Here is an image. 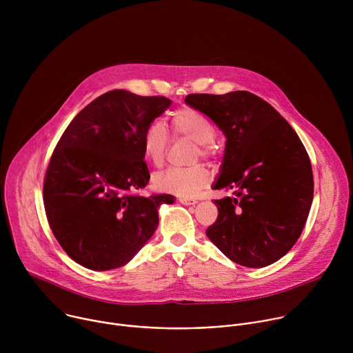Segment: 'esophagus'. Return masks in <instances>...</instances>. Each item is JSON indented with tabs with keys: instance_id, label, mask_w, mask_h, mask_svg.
Instances as JSON below:
<instances>
[{
	"instance_id": "obj_1",
	"label": "esophagus",
	"mask_w": 353,
	"mask_h": 353,
	"mask_svg": "<svg viewBox=\"0 0 353 353\" xmlns=\"http://www.w3.org/2000/svg\"><path fill=\"white\" fill-rule=\"evenodd\" d=\"M179 201H180L181 204H184V205H195L196 204V199L188 198V196H180Z\"/></svg>"
}]
</instances>
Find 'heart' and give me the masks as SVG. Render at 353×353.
I'll return each instance as SVG.
<instances>
[{"label": "heart", "mask_w": 353, "mask_h": 353, "mask_svg": "<svg viewBox=\"0 0 353 353\" xmlns=\"http://www.w3.org/2000/svg\"><path fill=\"white\" fill-rule=\"evenodd\" d=\"M172 130L176 137H185L196 142V158H211L214 155L212 141L216 130L212 121L198 110L185 108L173 114ZM169 146V135L159 121L150 123L142 134V154L155 166L165 161ZM210 183V172L203 165L188 169L170 168L154 176V184L158 190L176 194L179 196H192L204 190Z\"/></svg>", "instance_id": "heart-1"}]
</instances>
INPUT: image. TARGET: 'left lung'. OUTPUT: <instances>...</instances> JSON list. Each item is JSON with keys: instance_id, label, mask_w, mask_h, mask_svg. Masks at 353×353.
<instances>
[{"instance_id": "obj_1", "label": "left lung", "mask_w": 353, "mask_h": 353, "mask_svg": "<svg viewBox=\"0 0 353 353\" xmlns=\"http://www.w3.org/2000/svg\"><path fill=\"white\" fill-rule=\"evenodd\" d=\"M185 103L225 134L221 174L214 190L218 219L208 239L233 263L267 267L294 245L313 203L314 181L306 149L290 124L264 99L247 90L191 93Z\"/></svg>"}]
</instances>
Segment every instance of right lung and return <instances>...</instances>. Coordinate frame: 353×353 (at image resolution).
<instances>
[{
  "label": "right lung",
  "mask_w": 353,
  "mask_h": 353,
  "mask_svg": "<svg viewBox=\"0 0 353 353\" xmlns=\"http://www.w3.org/2000/svg\"><path fill=\"white\" fill-rule=\"evenodd\" d=\"M172 103L114 89L70 123L50 159L43 201L65 253L93 271L125 265L155 233L170 194H138L149 181L142 134Z\"/></svg>",
  "instance_id": "right-lung-1"
}]
</instances>
